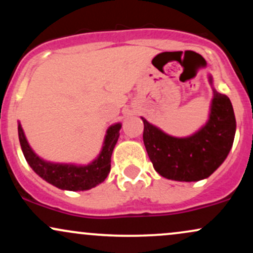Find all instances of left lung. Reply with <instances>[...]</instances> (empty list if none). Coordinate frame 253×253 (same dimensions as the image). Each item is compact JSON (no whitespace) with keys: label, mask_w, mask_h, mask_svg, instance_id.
I'll list each match as a JSON object with an SVG mask.
<instances>
[{"label":"left lung","mask_w":253,"mask_h":253,"mask_svg":"<svg viewBox=\"0 0 253 253\" xmlns=\"http://www.w3.org/2000/svg\"><path fill=\"white\" fill-rule=\"evenodd\" d=\"M213 100L208 121L197 132L184 138L167 134L141 118L144 145L153 168L161 176L179 182L207 178L223 163L233 145L236 117L231 101L213 86Z\"/></svg>","instance_id":"left-lung-1"}]
</instances>
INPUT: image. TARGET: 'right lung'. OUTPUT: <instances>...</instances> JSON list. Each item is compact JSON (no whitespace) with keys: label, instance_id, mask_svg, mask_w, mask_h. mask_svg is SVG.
I'll return each instance as SVG.
<instances>
[{"label":"right lung","instance_id":"right-lung-1","mask_svg":"<svg viewBox=\"0 0 253 253\" xmlns=\"http://www.w3.org/2000/svg\"><path fill=\"white\" fill-rule=\"evenodd\" d=\"M120 128V123L109 126L100 155L88 165L52 163L43 161L32 150L20 123L17 126V132L26 161L37 175L59 189L81 191L91 189L107 178L110 171V158L118 143Z\"/></svg>","mask_w":253,"mask_h":253}]
</instances>
